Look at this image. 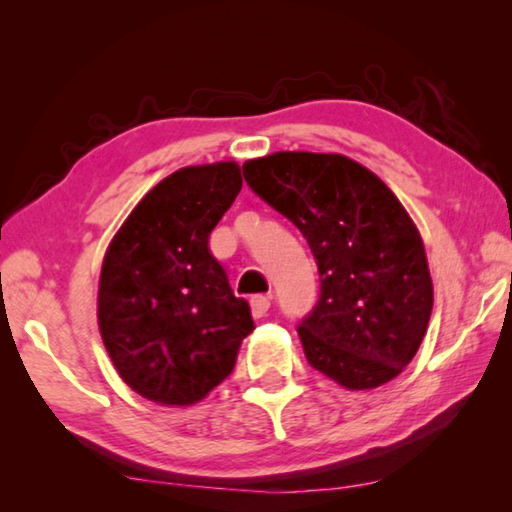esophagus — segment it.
<instances>
[{
  "mask_svg": "<svg viewBox=\"0 0 512 512\" xmlns=\"http://www.w3.org/2000/svg\"><path fill=\"white\" fill-rule=\"evenodd\" d=\"M250 309H253L255 318L266 316V311L271 309V296H253L250 298Z\"/></svg>",
  "mask_w": 512,
  "mask_h": 512,
  "instance_id": "34e87169",
  "label": "esophagus"
}]
</instances>
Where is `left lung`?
Here are the masks:
<instances>
[{
    "mask_svg": "<svg viewBox=\"0 0 512 512\" xmlns=\"http://www.w3.org/2000/svg\"><path fill=\"white\" fill-rule=\"evenodd\" d=\"M244 178L314 253L320 298L298 325L309 366L350 391L400 375L427 332L433 284L397 196L339 153H271L248 160Z\"/></svg>",
    "mask_w": 512,
    "mask_h": 512,
    "instance_id": "8db88e82",
    "label": "left lung"
}]
</instances>
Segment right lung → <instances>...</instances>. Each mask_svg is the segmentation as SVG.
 I'll use <instances>...</instances> for the list:
<instances>
[{
	"instance_id": "obj_1",
	"label": "right lung",
	"mask_w": 512,
	"mask_h": 512,
	"mask_svg": "<svg viewBox=\"0 0 512 512\" xmlns=\"http://www.w3.org/2000/svg\"><path fill=\"white\" fill-rule=\"evenodd\" d=\"M241 192L237 162L178 169L110 241L99 329L119 377L158 404L189 406L235 368L255 323L210 253V232Z\"/></svg>"
}]
</instances>
